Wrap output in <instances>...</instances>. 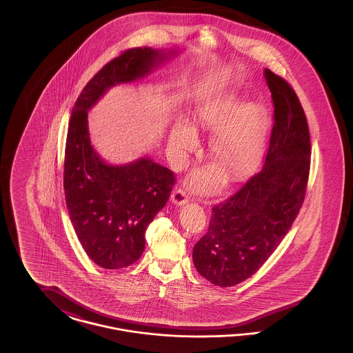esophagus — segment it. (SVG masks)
<instances>
[{
	"instance_id": "34e87169",
	"label": "esophagus",
	"mask_w": 353,
	"mask_h": 353,
	"mask_svg": "<svg viewBox=\"0 0 353 353\" xmlns=\"http://www.w3.org/2000/svg\"><path fill=\"white\" fill-rule=\"evenodd\" d=\"M189 196H188V193H186V190L185 189H181V188H179V189H174L173 190V193H172V201L174 202L176 205H184L186 202H189Z\"/></svg>"
}]
</instances>
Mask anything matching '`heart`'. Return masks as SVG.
Masks as SVG:
<instances>
[{
  "label": "heart",
  "instance_id": "b5f03b06",
  "mask_svg": "<svg viewBox=\"0 0 353 353\" xmlns=\"http://www.w3.org/2000/svg\"><path fill=\"white\" fill-rule=\"evenodd\" d=\"M200 123L205 128L217 130L210 140V156L219 161L232 179H241L256 167L265 151L269 119L258 103L245 104L238 99H225L203 108ZM196 144L192 128L180 123L170 136V145L177 161ZM221 170L217 167L200 169L190 177L196 189H209L217 184Z\"/></svg>",
  "mask_w": 353,
  "mask_h": 353
}]
</instances>
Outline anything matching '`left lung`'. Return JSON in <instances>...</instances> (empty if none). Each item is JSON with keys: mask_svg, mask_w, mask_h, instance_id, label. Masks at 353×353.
Wrapping results in <instances>:
<instances>
[{"mask_svg": "<svg viewBox=\"0 0 353 353\" xmlns=\"http://www.w3.org/2000/svg\"><path fill=\"white\" fill-rule=\"evenodd\" d=\"M274 124L265 165L233 196L212 208L206 234L193 248L197 271L213 285H238L263 266L302 208L311 140L302 104L290 83L265 70Z\"/></svg>", "mask_w": 353, "mask_h": 353, "instance_id": "1", "label": "left lung"}]
</instances>
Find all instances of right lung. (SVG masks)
<instances>
[{"label":"right lung","instance_id":"1","mask_svg":"<svg viewBox=\"0 0 353 353\" xmlns=\"http://www.w3.org/2000/svg\"><path fill=\"white\" fill-rule=\"evenodd\" d=\"M161 59L151 48L123 51L84 85L72 107L63 164L66 203L84 252L103 269H123L141 256L147 226L165 206L176 176L148 157L107 165L90 144L87 111L111 85L144 77Z\"/></svg>","mask_w":353,"mask_h":353}]
</instances>
